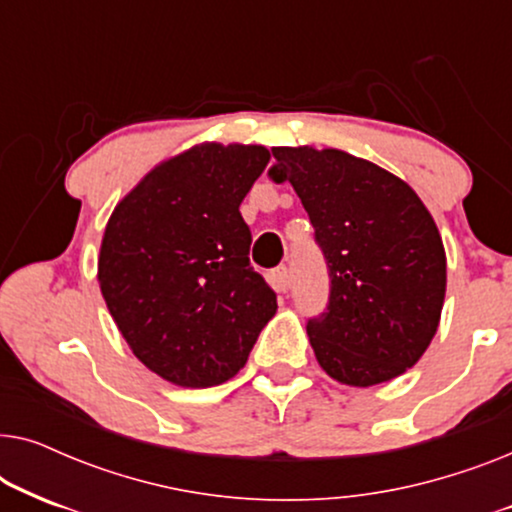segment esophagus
Instances as JSON below:
<instances>
[{"label": "esophagus", "instance_id": "obj_1", "mask_svg": "<svg viewBox=\"0 0 512 512\" xmlns=\"http://www.w3.org/2000/svg\"><path fill=\"white\" fill-rule=\"evenodd\" d=\"M270 282H272V286H275V289H277L279 293L289 291V284H291L289 268H286V265H279V268L272 270V272H270Z\"/></svg>", "mask_w": 512, "mask_h": 512}]
</instances>
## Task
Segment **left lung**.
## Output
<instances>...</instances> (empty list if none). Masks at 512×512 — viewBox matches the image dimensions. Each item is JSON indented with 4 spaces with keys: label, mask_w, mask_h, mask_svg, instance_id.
<instances>
[{
    "label": "left lung",
    "mask_w": 512,
    "mask_h": 512,
    "mask_svg": "<svg viewBox=\"0 0 512 512\" xmlns=\"http://www.w3.org/2000/svg\"><path fill=\"white\" fill-rule=\"evenodd\" d=\"M270 177L303 202L331 279L307 321L314 356L349 387L389 382L438 331L447 263L436 221L403 179L338 149L277 146Z\"/></svg>",
    "instance_id": "1"
}]
</instances>
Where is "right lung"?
<instances>
[{"label":"right lung","instance_id":"right-lung-1","mask_svg":"<svg viewBox=\"0 0 512 512\" xmlns=\"http://www.w3.org/2000/svg\"><path fill=\"white\" fill-rule=\"evenodd\" d=\"M268 160L265 146H193L153 167L104 230V303L132 354L177 387L240 373L275 317L277 296L251 268L240 214Z\"/></svg>","mask_w":512,"mask_h":512}]
</instances>
